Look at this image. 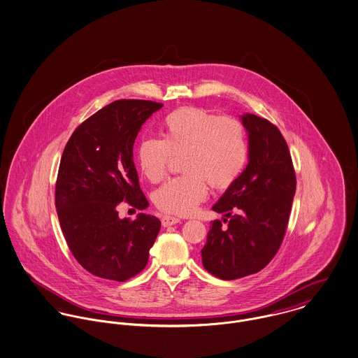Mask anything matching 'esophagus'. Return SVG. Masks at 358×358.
<instances>
[{"mask_svg":"<svg viewBox=\"0 0 358 358\" xmlns=\"http://www.w3.org/2000/svg\"><path fill=\"white\" fill-rule=\"evenodd\" d=\"M178 222H180V218H178V217L164 215V217L162 218V224H163V227H171V225H175V224H178Z\"/></svg>","mask_w":358,"mask_h":358,"instance_id":"34e87169","label":"esophagus"}]
</instances>
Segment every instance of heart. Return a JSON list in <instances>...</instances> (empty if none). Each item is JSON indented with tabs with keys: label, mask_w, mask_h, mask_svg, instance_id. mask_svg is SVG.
Here are the masks:
<instances>
[{
	"label": "heart",
	"mask_w": 358,
	"mask_h": 358,
	"mask_svg": "<svg viewBox=\"0 0 358 358\" xmlns=\"http://www.w3.org/2000/svg\"><path fill=\"white\" fill-rule=\"evenodd\" d=\"M163 138H148L138 145L137 160L143 176L159 183L167 175L171 155H180L187 173L169 179L155 192V203L171 215L195 212L208 195V182L215 189L229 187L241 173L248 148L243 124L231 117L183 107L163 120Z\"/></svg>",
	"instance_id": "1"
}]
</instances>
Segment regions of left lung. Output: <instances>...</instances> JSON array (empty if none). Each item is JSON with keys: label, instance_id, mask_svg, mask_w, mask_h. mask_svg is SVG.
<instances>
[{"label": "left lung", "instance_id": "left-lung-1", "mask_svg": "<svg viewBox=\"0 0 358 358\" xmlns=\"http://www.w3.org/2000/svg\"><path fill=\"white\" fill-rule=\"evenodd\" d=\"M248 164L212 208L229 220L212 222L202 264L221 280L261 271L277 254L296 192V175L281 131L268 120L244 114Z\"/></svg>", "mask_w": 358, "mask_h": 358}]
</instances>
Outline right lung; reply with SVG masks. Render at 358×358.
Returning <instances> with one entry per match:
<instances>
[{
    "instance_id": "1",
    "label": "right lung",
    "mask_w": 358,
    "mask_h": 358,
    "mask_svg": "<svg viewBox=\"0 0 358 358\" xmlns=\"http://www.w3.org/2000/svg\"><path fill=\"white\" fill-rule=\"evenodd\" d=\"M163 107L150 100H115L84 120L66 143L55 185V208L73 257L96 277L126 281L143 271L162 222L140 213L120 218L126 201L143 210L133 146L141 126Z\"/></svg>"
}]
</instances>
